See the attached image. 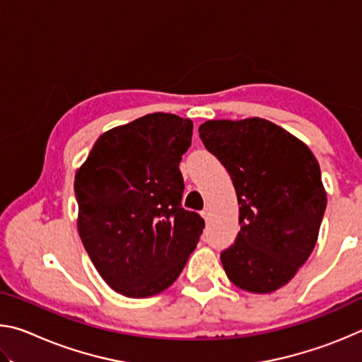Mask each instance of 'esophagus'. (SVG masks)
Wrapping results in <instances>:
<instances>
[{
  "mask_svg": "<svg viewBox=\"0 0 362 362\" xmlns=\"http://www.w3.org/2000/svg\"><path fill=\"white\" fill-rule=\"evenodd\" d=\"M201 216H203V218L206 220V222H209V218H211V211H207V209H204L203 212H201Z\"/></svg>",
  "mask_w": 362,
  "mask_h": 362,
  "instance_id": "34e87169",
  "label": "esophagus"
}]
</instances>
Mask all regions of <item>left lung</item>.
Segmentation results:
<instances>
[{
    "instance_id": "left-lung-1",
    "label": "left lung",
    "mask_w": 362,
    "mask_h": 362,
    "mask_svg": "<svg viewBox=\"0 0 362 362\" xmlns=\"http://www.w3.org/2000/svg\"><path fill=\"white\" fill-rule=\"evenodd\" d=\"M199 137L233 180L236 241L220 254L233 284L252 293L286 286L316 246L327 196L317 159L302 140L263 118L209 119Z\"/></svg>"
}]
</instances>
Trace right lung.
I'll return each mask as SVG.
<instances>
[{
  "instance_id": "add662e5",
  "label": "right lung",
  "mask_w": 362,
  "mask_h": 362,
  "mask_svg": "<svg viewBox=\"0 0 362 362\" xmlns=\"http://www.w3.org/2000/svg\"><path fill=\"white\" fill-rule=\"evenodd\" d=\"M192 134V119L145 115L103 132L76 170L79 238L121 296L168 289L199 241L204 220L180 206L179 164Z\"/></svg>"
}]
</instances>
